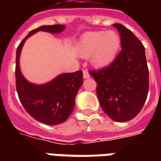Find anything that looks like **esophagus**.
<instances>
[{
    "label": "esophagus",
    "instance_id": "esophagus-1",
    "mask_svg": "<svg viewBox=\"0 0 161 161\" xmlns=\"http://www.w3.org/2000/svg\"><path fill=\"white\" fill-rule=\"evenodd\" d=\"M90 77V73H89V71H87V70H84L83 71V78L84 79H89Z\"/></svg>",
    "mask_w": 161,
    "mask_h": 161
}]
</instances>
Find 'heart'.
I'll return each mask as SVG.
<instances>
[{"label": "heart", "instance_id": "obj_1", "mask_svg": "<svg viewBox=\"0 0 161 161\" xmlns=\"http://www.w3.org/2000/svg\"><path fill=\"white\" fill-rule=\"evenodd\" d=\"M120 46V36L114 31L89 32L80 43L79 53L84 58L90 56L93 64L102 67L115 58Z\"/></svg>", "mask_w": 161, "mask_h": 161}]
</instances>
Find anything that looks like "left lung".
Wrapping results in <instances>:
<instances>
[{"label":"left lung","instance_id":"left-lung-1","mask_svg":"<svg viewBox=\"0 0 161 161\" xmlns=\"http://www.w3.org/2000/svg\"><path fill=\"white\" fill-rule=\"evenodd\" d=\"M122 49L102 69L90 71L97 82V96L103 111L115 122L134 118L143 107L149 91V69L142 43L121 24H114Z\"/></svg>","mask_w":161,"mask_h":161}]
</instances>
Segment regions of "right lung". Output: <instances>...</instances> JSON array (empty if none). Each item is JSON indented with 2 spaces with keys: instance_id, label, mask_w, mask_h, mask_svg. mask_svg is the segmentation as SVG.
<instances>
[{
  "instance_id": "right-lung-1",
  "label": "right lung",
  "mask_w": 161,
  "mask_h": 161,
  "mask_svg": "<svg viewBox=\"0 0 161 161\" xmlns=\"http://www.w3.org/2000/svg\"><path fill=\"white\" fill-rule=\"evenodd\" d=\"M64 28V25H53L33 29L20 42L16 53V89L20 103L33 118L50 125L65 122L73 111L76 94L83 82L82 71L64 73L48 83L36 85L23 77L19 70V55L26 39L36 32L56 34Z\"/></svg>"
}]
</instances>
